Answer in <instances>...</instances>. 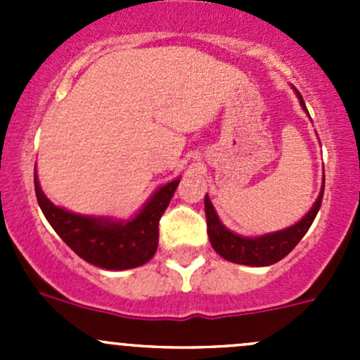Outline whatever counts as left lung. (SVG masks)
Masks as SVG:
<instances>
[{
    "label": "left lung",
    "instance_id": "obj_1",
    "mask_svg": "<svg viewBox=\"0 0 360 360\" xmlns=\"http://www.w3.org/2000/svg\"><path fill=\"white\" fill-rule=\"evenodd\" d=\"M296 94L303 110L308 111L307 106H304L301 94L297 92V90ZM322 197H324V186H322L321 195H319L317 202L314 203L310 212H308L300 223L288 228V230L263 235V237L256 238H245L240 237V235L231 233L230 230H226V228L221 224L219 217H217L209 197H205L207 233H209L210 245H212L214 250H216L221 257H224L226 261H231V263L248 264V266H270V264L277 263L282 257L288 256V254L296 248L297 242L304 237L308 228L314 223L319 209H321Z\"/></svg>",
    "mask_w": 360,
    "mask_h": 360
}]
</instances>
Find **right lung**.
<instances>
[{"label":"right lung","instance_id":"add662e5","mask_svg":"<svg viewBox=\"0 0 360 360\" xmlns=\"http://www.w3.org/2000/svg\"><path fill=\"white\" fill-rule=\"evenodd\" d=\"M177 184L179 179L160 188L132 221L116 223L79 216L56 207L43 195L34 169L36 198L53 230L82 259L106 270H129L153 257L158 248L160 217L165 212Z\"/></svg>","mask_w":360,"mask_h":360}]
</instances>
